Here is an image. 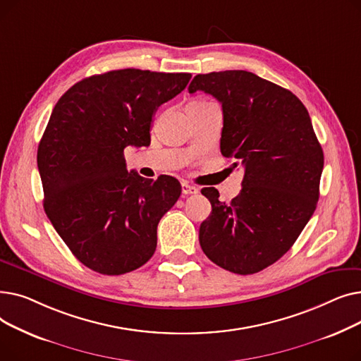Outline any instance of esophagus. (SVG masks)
<instances>
[{"mask_svg":"<svg viewBox=\"0 0 361 361\" xmlns=\"http://www.w3.org/2000/svg\"><path fill=\"white\" fill-rule=\"evenodd\" d=\"M181 193H183V196L197 195V193H199V188H197V187H195V185L187 184V183H183V184H181Z\"/></svg>","mask_w":361,"mask_h":361,"instance_id":"obj_1","label":"esophagus"}]
</instances>
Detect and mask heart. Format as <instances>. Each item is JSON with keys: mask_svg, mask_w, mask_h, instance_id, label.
<instances>
[{"mask_svg": "<svg viewBox=\"0 0 361 361\" xmlns=\"http://www.w3.org/2000/svg\"><path fill=\"white\" fill-rule=\"evenodd\" d=\"M196 102H199V101H196Z\"/></svg>", "mask_w": 361, "mask_h": 361, "instance_id": "1", "label": "heart"}]
</instances>
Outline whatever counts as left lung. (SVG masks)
Returning <instances> with one entry per match:
<instances>
[{
	"label": "left lung",
	"mask_w": 361,
	"mask_h": 361,
	"mask_svg": "<svg viewBox=\"0 0 361 361\" xmlns=\"http://www.w3.org/2000/svg\"><path fill=\"white\" fill-rule=\"evenodd\" d=\"M222 104L221 154L244 168L231 203L215 187L202 188L212 212L202 222L203 253L218 267L256 274L286 255L312 218L324 150L306 106L288 89L244 70L197 74L188 92Z\"/></svg>",
	"instance_id": "obj_1"
}]
</instances>
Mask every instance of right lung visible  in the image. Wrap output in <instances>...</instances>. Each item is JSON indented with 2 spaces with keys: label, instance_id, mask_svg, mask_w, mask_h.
I'll use <instances>...</instances> for the list:
<instances>
[{
  "label": "right lung",
  "instance_id": "add662e5",
  "mask_svg": "<svg viewBox=\"0 0 361 361\" xmlns=\"http://www.w3.org/2000/svg\"><path fill=\"white\" fill-rule=\"evenodd\" d=\"M190 79V73L114 70L78 82L54 106L37 146L44 209L89 269L123 275L154 256L158 224L181 185L169 176L128 173L124 149L149 146L155 111Z\"/></svg>",
  "mask_w": 361,
  "mask_h": 361
}]
</instances>
